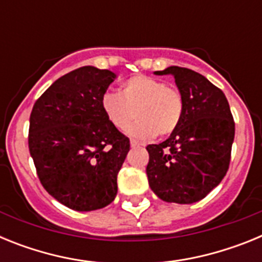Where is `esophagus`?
<instances>
[{"mask_svg":"<svg viewBox=\"0 0 262 262\" xmlns=\"http://www.w3.org/2000/svg\"><path fill=\"white\" fill-rule=\"evenodd\" d=\"M129 144H131V147H133V148H136V147H140V145H143L142 143L136 142V140H134V139H131V142H129Z\"/></svg>","mask_w":262,"mask_h":262,"instance_id":"1","label":"esophagus"}]
</instances>
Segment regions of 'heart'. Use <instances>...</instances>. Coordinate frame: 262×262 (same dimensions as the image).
I'll use <instances>...</instances> for the list:
<instances>
[{
    "instance_id": "1",
    "label": "heart",
    "mask_w": 262,
    "mask_h": 262,
    "mask_svg": "<svg viewBox=\"0 0 262 262\" xmlns=\"http://www.w3.org/2000/svg\"><path fill=\"white\" fill-rule=\"evenodd\" d=\"M106 118L114 128L123 131L134 116L135 124L127 129L136 139L168 136L177 129L184 114V98L176 86L164 80L135 75L122 82L119 93L106 92L101 98Z\"/></svg>"
}]
</instances>
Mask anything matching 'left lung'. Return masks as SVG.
Segmentation results:
<instances>
[{
    "label": "left lung",
    "instance_id": "obj_1",
    "mask_svg": "<svg viewBox=\"0 0 262 262\" xmlns=\"http://www.w3.org/2000/svg\"><path fill=\"white\" fill-rule=\"evenodd\" d=\"M155 75L174 77L184 114L165 142L147 145L148 182L165 202H198L221 184L230 166L235 138L230 105L219 88L191 69L174 66Z\"/></svg>",
    "mask_w": 262,
    "mask_h": 262
}]
</instances>
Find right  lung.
I'll list each match as a JSON object with an SVG mask.
<instances>
[{
  "label": "right lung",
  "mask_w": 262,
  "mask_h": 262,
  "mask_svg": "<svg viewBox=\"0 0 262 262\" xmlns=\"http://www.w3.org/2000/svg\"><path fill=\"white\" fill-rule=\"evenodd\" d=\"M117 75L81 67L56 80L30 115L29 149L46 190L76 211L114 201L129 139L111 126L101 98Z\"/></svg>",
  "instance_id": "add662e5"
}]
</instances>
